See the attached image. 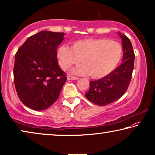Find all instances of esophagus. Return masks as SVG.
Listing matches in <instances>:
<instances>
[{"instance_id": "34e87169", "label": "esophagus", "mask_w": 155, "mask_h": 155, "mask_svg": "<svg viewBox=\"0 0 155 155\" xmlns=\"http://www.w3.org/2000/svg\"><path fill=\"white\" fill-rule=\"evenodd\" d=\"M78 79V77H72V76H67V80H77Z\"/></svg>"}]
</instances>
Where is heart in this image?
<instances>
[{
	"label": "heart",
	"mask_w": 155,
	"mask_h": 155,
	"mask_svg": "<svg viewBox=\"0 0 155 155\" xmlns=\"http://www.w3.org/2000/svg\"><path fill=\"white\" fill-rule=\"evenodd\" d=\"M123 55L120 43L106 38H88L77 41L71 48L62 45L57 51L59 64L64 70L81 62L72 69L78 75L89 74L93 78H102L114 70Z\"/></svg>",
	"instance_id": "heart-1"
}]
</instances>
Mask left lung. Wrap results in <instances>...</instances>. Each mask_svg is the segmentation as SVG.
Instances as JSON below:
<instances>
[{
	"label": "left lung",
	"mask_w": 155,
	"mask_h": 155,
	"mask_svg": "<svg viewBox=\"0 0 155 155\" xmlns=\"http://www.w3.org/2000/svg\"><path fill=\"white\" fill-rule=\"evenodd\" d=\"M118 34L122 41L123 62L106 77L91 81L89 91L85 93L87 99L100 106L112 103L122 97L131 79L135 59L132 43L125 35L120 32Z\"/></svg>",
	"instance_id": "obj_1"
}]
</instances>
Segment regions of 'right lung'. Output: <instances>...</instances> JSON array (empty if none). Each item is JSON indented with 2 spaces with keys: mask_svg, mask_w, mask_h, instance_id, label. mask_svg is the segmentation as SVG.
I'll return each mask as SVG.
<instances>
[{
  "mask_svg": "<svg viewBox=\"0 0 155 155\" xmlns=\"http://www.w3.org/2000/svg\"><path fill=\"white\" fill-rule=\"evenodd\" d=\"M64 36L61 32L41 31L28 38L15 54V88L21 102L31 110L50 107L66 82L57 59V48Z\"/></svg>",
  "mask_w": 155,
  "mask_h": 155,
  "instance_id": "right-lung-1",
  "label": "right lung"
}]
</instances>
